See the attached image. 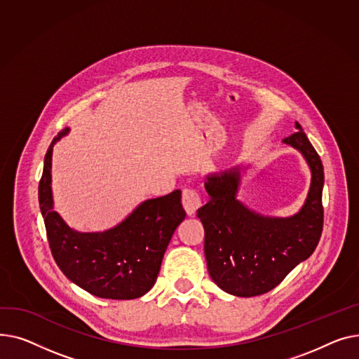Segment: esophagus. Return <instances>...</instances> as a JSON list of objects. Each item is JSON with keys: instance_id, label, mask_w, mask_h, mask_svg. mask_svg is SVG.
I'll list each match as a JSON object with an SVG mask.
<instances>
[{"instance_id": "1", "label": "esophagus", "mask_w": 359, "mask_h": 359, "mask_svg": "<svg viewBox=\"0 0 359 359\" xmlns=\"http://www.w3.org/2000/svg\"><path fill=\"white\" fill-rule=\"evenodd\" d=\"M182 205L188 216H193L201 207V198L194 188H185L182 191Z\"/></svg>"}]
</instances>
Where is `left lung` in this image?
Instances as JSON below:
<instances>
[{
    "instance_id": "1",
    "label": "left lung",
    "mask_w": 359,
    "mask_h": 359,
    "mask_svg": "<svg viewBox=\"0 0 359 359\" xmlns=\"http://www.w3.org/2000/svg\"><path fill=\"white\" fill-rule=\"evenodd\" d=\"M296 126L299 130L284 142L297 147L311 168L310 191L296 216L269 219L242 205L235 197L239 168L208 177L204 184L210 200L197 210V217L204 226L208 273L233 296L254 297L276 288L294 266L313 254L320 241L323 165L302 126Z\"/></svg>"
}]
</instances>
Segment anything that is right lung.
I'll list each match as a JSON object with an SVG mask.
<instances>
[{
  "label": "right lung",
  "instance_id": "obj_1",
  "mask_svg": "<svg viewBox=\"0 0 359 359\" xmlns=\"http://www.w3.org/2000/svg\"><path fill=\"white\" fill-rule=\"evenodd\" d=\"M67 133L68 129H63L52 140L39 182V204L52 257L67 278L95 297H142L154 287L168 243L185 219L181 189L142 203L114 229L79 233L55 212L50 191L52 149Z\"/></svg>",
  "mask_w": 359,
  "mask_h": 359
}]
</instances>
